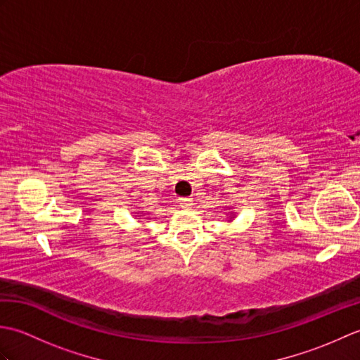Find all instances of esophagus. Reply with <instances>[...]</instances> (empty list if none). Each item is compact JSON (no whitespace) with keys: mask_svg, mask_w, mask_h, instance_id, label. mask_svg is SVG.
Returning <instances> with one entry per match:
<instances>
[{"mask_svg":"<svg viewBox=\"0 0 360 360\" xmlns=\"http://www.w3.org/2000/svg\"><path fill=\"white\" fill-rule=\"evenodd\" d=\"M179 205H181V207L182 209H188L190 207V205H192V198H179Z\"/></svg>","mask_w":360,"mask_h":360,"instance_id":"1","label":"esophagus"}]
</instances>
